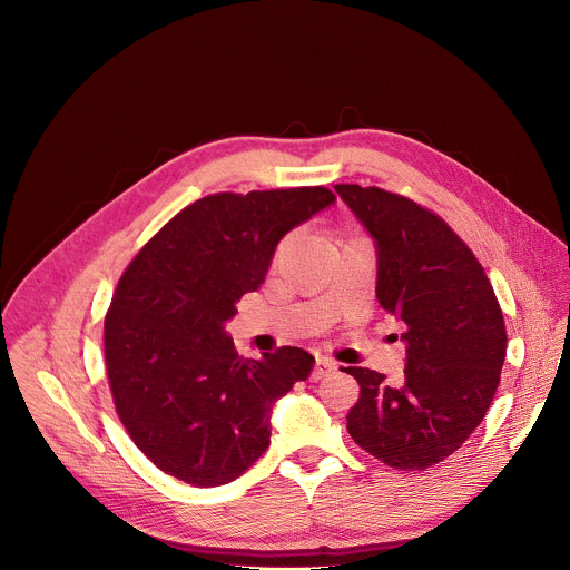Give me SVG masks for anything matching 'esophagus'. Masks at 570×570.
I'll list each match as a JSON object with an SVG mask.
<instances>
[{
    "label": "esophagus",
    "instance_id": "1",
    "mask_svg": "<svg viewBox=\"0 0 570 570\" xmlns=\"http://www.w3.org/2000/svg\"><path fill=\"white\" fill-rule=\"evenodd\" d=\"M333 371H337V364H335L333 360H328V357H317V362H315V366H313V373H311V380L317 382V380L326 377V375L333 373Z\"/></svg>",
    "mask_w": 570,
    "mask_h": 570
}]
</instances>
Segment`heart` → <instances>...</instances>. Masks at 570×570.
<instances>
[{
    "mask_svg": "<svg viewBox=\"0 0 570 570\" xmlns=\"http://www.w3.org/2000/svg\"><path fill=\"white\" fill-rule=\"evenodd\" d=\"M291 244H293V235H288V237H284L279 244H277V250H275V259H279L288 248H291Z\"/></svg>",
    "mask_w": 570,
    "mask_h": 570,
    "instance_id": "heart-1",
    "label": "heart"
}]
</instances>
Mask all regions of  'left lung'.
Here are the masks:
<instances>
[{"label":"left lung","mask_w":570,"mask_h":570,"mask_svg":"<svg viewBox=\"0 0 570 570\" xmlns=\"http://www.w3.org/2000/svg\"><path fill=\"white\" fill-rule=\"evenodd\" d=\"M335 190L377 244V299L404 333V386L348 366L351 438L391 469L426 471L484 420L507 357V324L484 266L426 206L377 186Z\"/></svg>","instance_id":"8db88e82"}]
</instances>
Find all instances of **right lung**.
<instances>
[{
    "mask_svg": "<svg viewBox=\"0 0 570 570\" xmlns=\"http://www.w3.org/2000/svg\"><path fill=\"white\" fill-rule=\"evenodd\" d=\"M333 202L326 186L206 195L121 273L104 320L110 395L135 446L166 475L222 487L266 453L275 400L315 360L295 346L244 357L224 322L259 288L277 242Z\"/></svg>",
    "mask_w": 570,
    "mask_h": 570,
    "instance_id": "add662e5",
    "label": "right lung"
}]
</instances>
